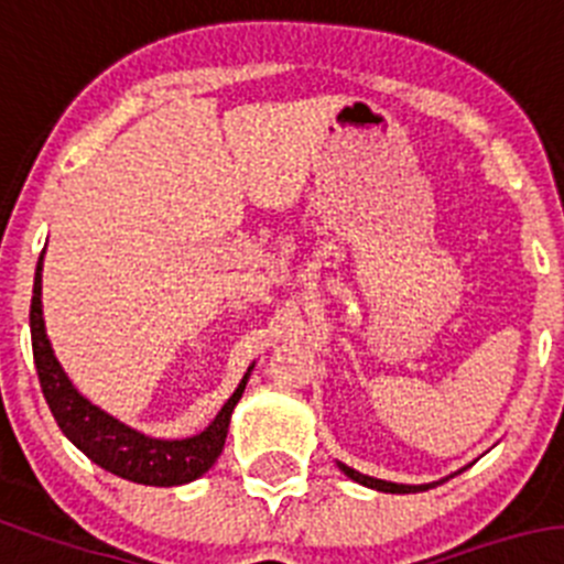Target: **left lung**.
<instances>
[{
    "mask_svg": "<svg viewBox=\"0 0 564 564\" xmlns=\"http://www.w3.org/2000/svg\"><path fill=\"white\" fill-rule=\"evenodd\" d=\"M338 467L344 469V473L349 475V478H352V481L364 484V487H371V489H377V492H391V495H411V492H425V489H431V487H433V484H420V487H411V484H391V481H380V478H371V475H364V473H358V469L346 467V464H338ZM436 484H442V481H436Z\"/></svg>",
    "mask_w": 564,
    "mask_h": 564,
    "instance_id": "1",
    "label": "left lung"
}]
</instances>
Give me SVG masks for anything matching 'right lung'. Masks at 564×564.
Wrapping results in <instances>:
<instances>
[{
  "label": "right lung",
  "instance_id": "right-lung-1",
  "mask_svg": "<svg viewBox=\"0 0 564 564\" xmlns=\"http://www.w3.org/2000/svg\"><path fill=\"white\" fill-rule=\"evenodd\" d=\"M41 260L35 268L33 304H30V335H33V358L39 371L41 391L53 411L55 422L64 436L75 444L77 451L86 453L97 467L120 475L126 481L144 484V487H181L206 473L224 453L226 433H229L231 411L242 397L248 375L254 366H248L246 377L226 400L218 416L212 420L206 431L189 438H153L133 431L126 422L113 420L111 413L97 408L72 386L66 371L61 369L53 352V344L46 338L44 310H41Z\"/></svg>",
  "mask_w": 564,
  "mask_h": 564
}]
</instances>
